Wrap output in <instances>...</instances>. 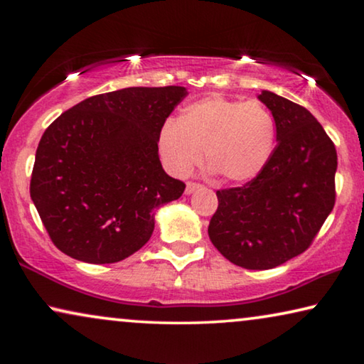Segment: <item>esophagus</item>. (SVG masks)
<instances>
[{
	"label": "esophagus",
	"instance_id": "34e87169",
	"mask_svg": "<svg viewBox=\"0 0 364 364\" xmlns=\"http://www.w3.org/2000/svg\"><path fill=\"white\" fill-rule=\"evenodd\" d=\"M199 188H202V184H199V183H193V181H188V183H186V191H184V193H186V194H193L194 191H197Z\"/></svg>",
	"mask_w": 364,
	"mask_h": 364
}]
</instances>
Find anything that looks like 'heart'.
Returning a JSON list of instances; mask_svg holds the SVG:
<instances>
[{
    "label": "heart",
    "instance_id": "heart-1",
    "mask_svg": "<svg viewBox=\"0 0 364 364\" xmlns=\"http://www.w3.org/2000/svg\"><path fill=\"white\" fill-rule=\"evenodd\" d=\"M276 143L273 114L257 101L212 96L183 109L159 132V151L175 175L202 162L228 183L255 180L267 167Z\"/></svg>",
    "mask_w": 364,
    "mask_h": 364
}]
</instances>
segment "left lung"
I'll list each match as a JSON object with an SVG mask.
<instances>
[{
  "label": "left lung",
  "instance_id": "8db88e82",
  "mask_svg": "<svg viewBox=\"0 0 364 364\" xmlns=\"http://www.w3.org/2000/svg\"><path fill=\"white\" fill-rule=\"evenodd\" d=\"M276 122L267 167L241 188L217 191L208 237L231 263L269 269L305 252L336 204L337 152L305 107L263 90Z\"/></svg>",
  "mask_w": 364,
  "mask_h": 364
}]
</instances>
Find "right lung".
<instances>
[{
	"label": "right lung",
	"instance_id": "right-lung-1",
	"mask_svg": "<svg viewBox=\"0 0 364 364\" xmlns=\"http://www.w3.org/2000/svg\"><path fill=\"white\" fill-rule=\"evenodd\" d=\"M184 86H133L91 96L58 117L36 149L30 197L54 245L104 264L149 241L159 207L186 184L159 159V132Z\"/></svg>",
	"mask_w": 364,
	"mask_h": 364
}]
</instances>
